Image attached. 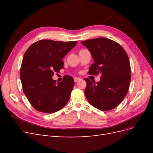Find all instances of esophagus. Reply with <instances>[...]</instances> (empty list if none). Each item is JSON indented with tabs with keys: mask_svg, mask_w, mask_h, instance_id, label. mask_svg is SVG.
Masks as SVG:
<instances>
[{
	"mask_svg": "<svg viewBox=\"0 0 153 153\" xmlns=\"http://www.w3.org/2000/svg\"><path fill=\"white\" fill-rule=\"evenodd\" d=\"M80 80V78H77V77H76V78H74V81H75V82H78V81H79Z\"/></svg>",
	"mask_w": 153,
	"mask_h": 153,
	"instance_id": "34e87169",
	"label": "esophagus"
}]
</instances>
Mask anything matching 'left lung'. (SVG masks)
<instances>
[{"instance_id": "8db88e82", "label": "left lung", "mask_w": 153, "mask_h": 153, "mask_svg": "<svg viewBox=\"0 0 153 153\" xmlns=\"http://www.w3.org/2000/svg\"><path fill=\"white\" fill-rule=\"evenodd\" d=\"M91 53L94 64L89 73L98 75L96 83L84 78L87 83L85 94L89 103L100 110L116 107L126 96L131 80V68L126 52L121 45L105 38L81 41Z\"/></svg>"}]
</instances>
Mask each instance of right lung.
Here are the masks:
<instances>
[{"label": "right lung", "instance_id": "right-lung-1", "mask_svg": "<svg viewBox=\"0 0 153 153\" xmlns=\"http://www.w3.org/2000/svg\"><path fill=\"white\" fill-rule=\"evenodd\" d=\"M77 41L42 39L25 52L20 69L23 90L33 107L39 112L53 113L62 109L70 98L74 79L66 76L56 83L52 76L64 68L62 58Z\"/></svg>", "mask_w": 153, "mask_h": 153}]
</instances>
